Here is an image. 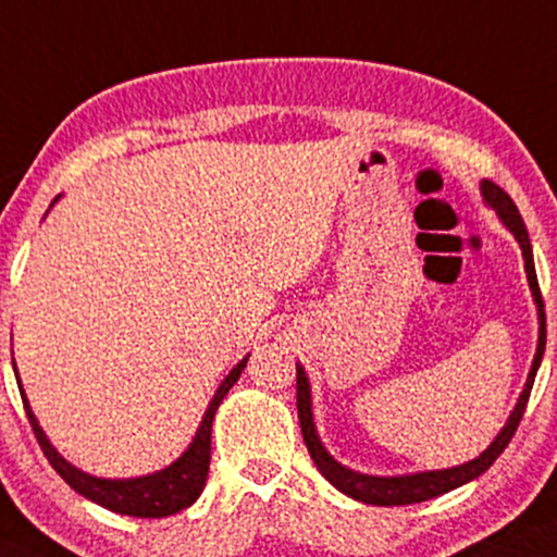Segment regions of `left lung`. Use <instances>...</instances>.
Returning <instances> with one entry per match:
<instances>
[{
    "label": "left lung",
    "instance_id": "1",
    "mask_svg": "<svg viewBox=\"0 0 557 557\" xmlns=\"http://www.w3.org/2000/svg\"><path fill=\"white\" fill-rule=\"evenodd\" d=\"M480 194H483L485 203L496 209V214L500 222H504L506 230L517 237V243L521 247V256H524V271H527V281H530V289L534 297V305H537V320H540V338H537V354H534L530 376H527L524 389H521L517 408L511 410L509 421H506L500 434L493 438L488 449L483 455L470 459V462L457 465V468L449 470H429V472H413V475H395V478H380V475H363V472L348 470L343 468L338 459H333L327 455V449L322 446L318 431H314V421H312V397H310V380H307L305 369L301 363H297V410H299V425H301V436H305L307 451H310L312 462L318 465L320 475H325V480L331 485H335L341 493L351 496L361 504H372V506H408V504H421V500L436 498L442 493H449L459 488V485L470 483L478 475H483L485 470L496 462L500 451L506 449L511 442V436L517 434V425L524 416L527 403H530V393L534 376H537L542 354H545V305H542V294H540V284H537V271H534V258H532V245H530V235H527L524 219H521L519 209L513 206V201L506 194L504 188H498L496 183L483 181L480 183Z\"/></svg>",
    "mask_w": 557,
    "mask_h": 557
}]
</instances>
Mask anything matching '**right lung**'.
I'll list each match as a JSON object with an SVG mask.
<instances>
[{
  "label": "right lung",
  "mask_w": 557,
  "mask_h": 557,
  "mask_svg": "<svg viewBox=\"0 0 557 557\" xmlns=\"http://www.w3.org/2000/svg\"><path fill=\"white\" fill-rule=\"evenodd\" d=\"M53 201H59V196L53 198ZM245 363H247V356L224 376V382L219 384L216 395L211 397L209 408H206L203 413V421L198 425L194 442L188 444V449H185L173 465H168L164 470L152 472V475L126 478V480L95 478L77 470L74 465H69L66 459L53 449V444L48 442L44 429L38 425L36 416H33L30 410V403H27V397L23 393V384H20V395H23L27 421L33 425V434H36L46 459L51 462V468L79 493V496L95 500V504H100L102 509L126 513V517L160 519V517H170V513L188 509V506L196 504V498L201 496L206 475H209V462H211V423H214V413L219 405H222L224 395L230 393L232 384L239 380V374H243ZM15 376H17V369H15Z\"/></svg>",
  "instance_id": "right-lung-1"
}]
</instances>
